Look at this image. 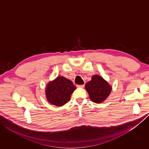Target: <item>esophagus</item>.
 I'll use <instances>...</instances> for the list:
<instances>
[{
	"label": "esophagus",
	"mask_w": 149,
	"mask_h": 149,
	"mask_svg": "<svg viewBox=\"0 0 149 149\" xmlns=\"http://www.w3.org/2000/svg\"><path fill=\"white\" fill-rule=\"evenodd\" d=\"M84 86H85V85H77L78 87H81V88L84 87Z\"/></svg>",
	"instance_id": "1"
}]
</instances>
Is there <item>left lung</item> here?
<instances>
[{
    "mask_svg": "<svg viewBox=\"0 0 149 149\" xmlns=\"http://www.w3.org/2000/svg\"><path fill=\"white\" fill-rule=\"evenodd\" d=\"M85 89L89 93L90 99L95 103L102 102L112 90L108 82L98 75H93L91 80L85 85Z\"/></svg>",
    "mask_w": 149,
    "mask_h": 149,
    "instance_id": "left-lung-1",
    "label": "left lung"
}]
</instances>
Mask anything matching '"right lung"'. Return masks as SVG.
Wrapping results in <instances>:
<instances>
[{"instance_id": "obj_1", "label": "right lung", "mask_w": 149, "mask_h": 149, "mask_svg": "<svg viewBox=\"0 0 149 149\" xmlns=\"http://www.w3.org/2000/svg\"><path fill=\"white\" fill-rule=\"evenodd\" d=\"M75 86L72 81L64 77H58L56 79L50 82L46 88L47 100L53 105L60 107L64 105L70 100Z\"/></svg>"}]
</instances>
